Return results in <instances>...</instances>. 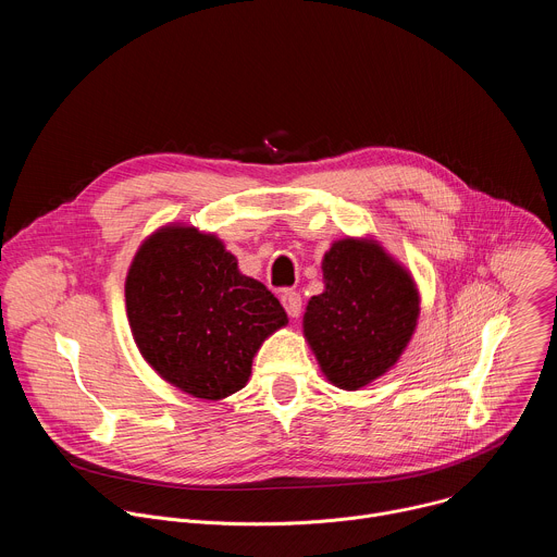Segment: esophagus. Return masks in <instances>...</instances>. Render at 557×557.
<instances>
[{"mask_svg": "<svg viewBox=\"0 0 557 557\" xmlns=\"http://www.w3.org/2000/svg\"><path fill=\"white\" fill-rule=\"evenodd\" d=\"M282 306L286 308L288 317H293V320H297V317L301 314V295L297 290H284L282 293Z\"/></svg>", "mask_w": 557, "mask_h": 557, "instance_id": "34e87169", "label": "esophagus"}]
</instances>
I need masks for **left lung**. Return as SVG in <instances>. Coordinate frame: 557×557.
<instances>
[{
    "label": "left lung",
    "instance_id": "obj_1",
    "mask_svg": "<svg viewBox=\"0 0 557 557\" xmlns=\"http://www.w3.org/2000/svg\"><path fill=\"white\" fill-rule=\"evenodd\" d=\"M324 293L310 297L304 337L326 379L359 389L383 376L419 322L412 273L372 237H344L322 260Z\"/></svg>",
    "mask_w": 557,
    "mask_h": 557
}]
</instances>
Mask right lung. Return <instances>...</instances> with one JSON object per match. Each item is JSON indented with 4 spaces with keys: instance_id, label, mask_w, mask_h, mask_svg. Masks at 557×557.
<instances>
[{
    "instance_id": "add662e5",
    "label": "right lung",
    "mask_w": 557,
    "mask_h": 557,
    "mask_svg": "<svg viewBox=\"0 0 557 557\" xmlns=\"http://www.w3.org/2000/svg\"><path fill=\"white\" fill-rule=\"evenodd\" d=\"M125 306L143 359L205 401L243 389L264 339L288 324L277 297L240 273L220 237L174 222L138 247Z\"/></svg>"
}]
</instances>
